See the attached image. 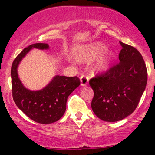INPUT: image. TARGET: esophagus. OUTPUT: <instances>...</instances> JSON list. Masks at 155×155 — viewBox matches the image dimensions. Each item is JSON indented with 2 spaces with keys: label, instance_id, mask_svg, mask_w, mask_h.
Wrapping results in <instances>:
<instances>
[{
  "label": "esophagus",
  "instance_id": "34e87169",
  "mask_svg": "<svg viewBox=\"0 0 155 155\" xmlns=\"http://www.w3.org/2000/svg\"><path fill=\"white\" fill-rule=\"evenodd\" d=\"M80 81H81V85L82 86H85L88 84V77L85 76V75H82L80 77Z\"/></svg>",
  "mask_w": 155,
  "mask_h": 155
}]
</instances>
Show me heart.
I'll use <instances>...</instances> for the list:
<instances>
[{"instance_id": "obj_1", "label": "heart", "mask_w": 155, "mask_h": 155, "mask_svg": "<svg viewBox=\"0 0 155 155\" xmlns=\"http://www.w3.org/2000/svg\"><path fill=\"white\" fill-rule=\"evenodd\" d=\"M105 46L101 43H94L91 44L78 47L75 50V57L81 62L88 61L96 59L93 64V69L96 71H103L107 70L112 59V53L110 51H106Z\"/></svg>"}]
</instances>
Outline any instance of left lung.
<instances>
[{
    "label": "left lung",
    "mask_w": 155,
    "mask_h": 155,
    "mask_svg": "<svg viewBox=\"0 0 155 155\" xmlns=\"http://www.w3.org/2000/svg\"><path fill=\"white\" fill-rule=\"evenodd\" d=\"M119 63L89 81L94 91L91 108L105 121L115 122L130 115L138 106L147 84L143 56L133 46L119 42Z\"/></svg>",
    "instance_id": "1"
}]
</instances>
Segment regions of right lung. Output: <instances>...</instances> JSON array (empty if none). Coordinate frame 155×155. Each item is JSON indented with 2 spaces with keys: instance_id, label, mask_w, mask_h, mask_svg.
Masks as SVG:
<instances>
[{
  "instance_id": "obj_1",
  "label": "right lung",
  "mask_w": 155,
  "mask_h": 155,
  "mask_svg": "<svg viewBox=\"0 0 155 155\" xmlns=\"http://www.w3.org/2000/svg\"><path fill=\"white\" fill-rule=\"evenodd\" d=\"M34 48L48 49L49 46L47 43L30 45L15 58L11 68L12 97L17 107L31 120L40 124H51L63 116L68 97L79 86L80 80L77 76H55L41 90L26 88L18 78L17 68L23 58Z\"/></svg>"
}]
</instances>
